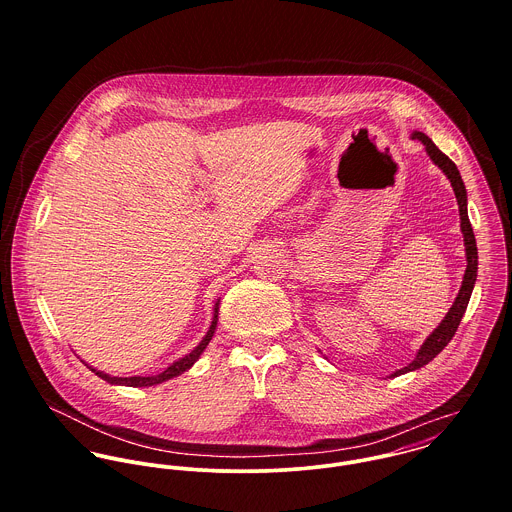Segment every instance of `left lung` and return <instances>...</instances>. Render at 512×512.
<instances>
[{"mask_svg": "<svg viewBox=\"0 0 512 512\" xmlns=\"http://www.w3.org/2000/svg\"><path fill=\"white\" fill-rule=\"evenodd\" d=\"M414 140H420L424 146L428 155L432 157V161L438 165L439 169L447 175V179L451 181V187L455 191V197H457V205H459V217H461V232H463V240H465V252H467V270H465V276H463V284H461V290L455 297V303L451 305L449 313L445 315V319L439 323L438 329L426 339V343L422 345V349L418 351L416 359L404 368H400L398 372H394L392 376H398V374H404V372H410V370H416V368H422L424 365H428L430 361L436 359V355H439L443 351V347H447V343L453 339L459 323H461V317L467 309V303H469V297L473 292V286H475V280H477V242H475V234H473V228H471V222H469V215H467V191H465V185L461 181V175L455 167V163L439 149L426 134L422 132H414L412 134Z\"/></svg>", "mask_w": 512, "mask_h": 512, "instance_id": "1", "label": "left lung"}]
</instances>
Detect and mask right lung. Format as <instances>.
I'll list each match as a JSON object with an SVG mask.
<instances>
[{"label":"right lung","instance_id":"1","mask_svg":"<svg viewBox=\"0 0 512 512\" xmlns=\"http://www.w3.org/2000/svg\"><path fill=\"white\" fill-rule=\"evenodd\" d=\"M217 321H219V303L215 305V317H213V323H211V327H209V331H207L205 339L199 343V347H195V351H191L187 357L179 359L177 363L167 366L161 374H155V376H130V378H118V376H108V374H104V372H98L96 368H90V366H88V368H90L94 374H98L102 380L112 382V384H126V386H153V384H161V382H165V380H169V378H173V376H179L181 372H185L187 368H191V366H193V363L201 357V353L207 349L209 341L213 339V333H215V329H217Z\"/></svg>","mask_w":512,"mask_h":512}]
</instances>
